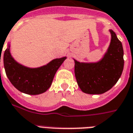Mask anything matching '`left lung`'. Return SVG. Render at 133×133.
<instances>
[{
    "label": "left lung",
    "instance_id": "obj_1",
    "mask_svg": "<svg viewBox=\"0 0 133 133\" xmlns=\"http://www.w3.org/2000/svg\"><path fill=\"white\" fill-rule=\"evenodd\" d=\"M111 42L103 57L96 62H80L74 59L76 81L83 92L102 94L116 84L124 69V50L122 42L113 30Z\"/></svg>",
    "mask_w": 133,
    "mask_h": 133
}]
</instances>
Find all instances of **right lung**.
I'll use <instances>...</instances> for the list:
<instances>
[{
  "mask_svg": "<svg viewBox=\"0 0 133 133\" xmlns=\"http://www.w3.org/2000/svg\"><path fill=\"white\" fill-rule=\"evenodd\" d=\"M66 59V57L57 58L42 66L29 68L15 60L9 42L3 55V63L7 78L16 89L26 94L38 95L49 89L56 72Z\"/></svg>",
  "mask_w": 133,
  "mask_h": 133,
  "instance_id": "obj_1",
  "label": "right lung"
}]
</instances>
